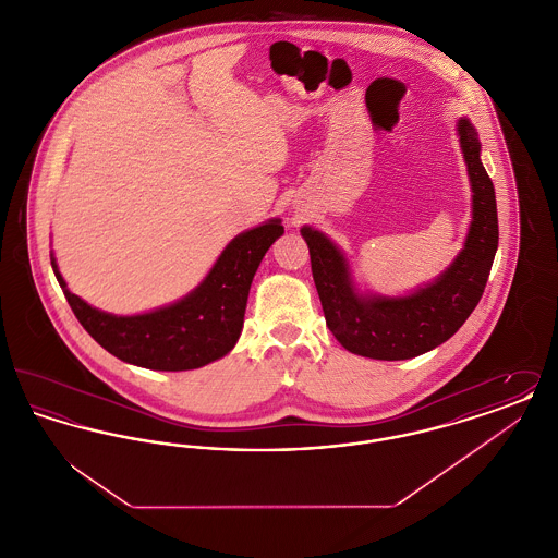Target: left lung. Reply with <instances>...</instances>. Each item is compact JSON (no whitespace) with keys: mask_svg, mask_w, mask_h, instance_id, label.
<instances>
[{"mask_svg":"<svg viewBox=\"0 0 558 558\" xmlns=\"http://www.w3.org/2000/svg\"><path fill=\"white\" fill-rule=\"evenodd\" d=\"M473 192V219L462 251L433 282L399 296L362 292L345 253L312 226L301 228L324 318L335 339L355 355L410 360L446 343L477 307L498 251L494 184L481 162L477 130L466 117L456 123Z\"/></svg>","mask_w":558,"mask_h":558,"instance_id":"left-lung-1","label":"left lung"}]
</instances>
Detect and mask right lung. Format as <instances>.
Here are the masks:
<instances>
[{"mask_svg": "<svg viewBox=\"0 0 558 558\" xmlns=\"http://www.w3.org/2000/svg\"><path fill=\"white\" fill-rule=\"evenodd\" d=\"M284 234L278 217L230 240L205 280L186 296L146 314L114 316L69 291L53 253L52 269L73 314L98 345L148 371H194L228 355L242 332L253 276Z\"/></svg>", "mask_w": 558, "mask_h": 558, "instance_id": "add662e5", "label": "right lung"}]
</instances>
